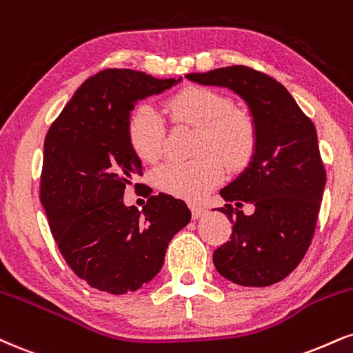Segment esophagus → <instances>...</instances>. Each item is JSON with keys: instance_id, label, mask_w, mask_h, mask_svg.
Segmentation results:
<instances>
[{"instance_id": "34e87169", "label": "esophagus", "mask_w": 353, "mask_h": 353, "mask_svg": "<svg viewBox=\"0 0 353 353\" xmlns=\"http://www.w3.org/2000/svg\"><path fill=\"white\" fill-rule=\"evenodd\" d=\"M189 207H190V212H192V219L194 220L201 219V217H203V215H205V209H203V207H201V205H189Z\"/></svg>"}]
</instances>
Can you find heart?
I'll return each mask as SVG.
<instances>
[{"label":"heart","mask_w":353,"mask_h":353,"mask_svg":"<svg viewBox=\"0 0 353 353\" xmlns=\"http://www.w3.org/2000/svg\"><path fill=\"white\" fill-rule=\"evenodd\" d=\"M165 112L174 125L197 128L192 159L168 161L152 172V184L164 194L197 201L222 181L223 165L241 169L256 148V126L248 113L233 110L225 93L201 85H190L165 101ZM165 128L161 114L150 105L131 110L126 121L130 148L144 163H154L163 154Z\"/></svg>","instance_id":"b5f03b06"}]
</instances>
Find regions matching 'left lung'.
Here are the masks:
<instances>
[{"label": "left lung", "mask_w": 353, "mask_h": 353, "mask_svg": "<svg viewBox=\"0 0 353 353\" xmlns=\"http://www.w3.org/2000/svg\"><path fill=\"white\" fill-rule=\"evenodd\" d=\"M185 77L240 95L258 134L248 168L220 190L228 202L220 212L233 227L230 240L214 252L215 268L240 286L279 283L303 260L316 230L325 188L316 126L291 93L263 72L232 65ZM243 203L255 207L252 216L243 214Z\"/></svg>", "instance_id": "obj_1"}]
</instances>
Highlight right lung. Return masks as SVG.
I'll list each match as a JSON object with an SVG mask.
<instances>
[{"label": "right lung", "mask_w": 353, "mask_h": 353, "mask_svg": "<svg viewBox=\"0 0 353 353\" xmlns=\"http://www.w3.org/2000/svg\"><path fill=\"white\" fill-rule=\"evenodd\" d=\"M181 80L101 70L80 85L46 134L41 202L50 233L70 270L95 290L125 294L150 283L169 241L190 222L184 201L168 194H148L141 212L123 203L133 174H143L126 138L131 110Z\"/></svg>", "instance_id": "1"}]
</instances>
